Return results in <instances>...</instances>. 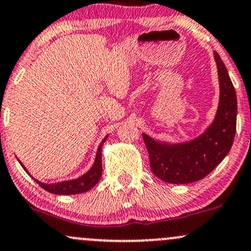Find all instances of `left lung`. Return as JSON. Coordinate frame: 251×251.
<instances>
[{
  "instance_id": "obj_1",
  "label": "left lung",
  "mask_w": 251,
  "mask_h": 251,
  "mask_svg": "<svg viewBox=\"0 0 251 251\" xmlns=\"http://www.w3.org/2000/svg\"><path fill=\"white\" fill-rule=\"evenodd\" d=\"M219 79V103L214 119L197 138L168 143L143 133L150 167L157 177L168 183L184 184L208 175L232 147L237 119V98L226 67L214 52Z\"/></svg>"
}]
</instances>
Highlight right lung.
Masks as SVG:
<instances>
[{
	"mask_svg": "<svg viewBox=\"0 0 251 251\" xmlns=\"http://www.w3.org/2000/svg\"><path fill=\"white\" fill-rule=\"evenodd\" d=\"M106 136L102 139V142L100 143V147H99L98 151H96L95 161L92 168L88 170L85 174H83L79 177L74 178V180H68V181H62V182H56V183H44L38 181L37 178H34L35 182L39 183L41 188H44L45 191L50 193H53V194H59V195H71V194H79V193H84L90 191L96 183L100 181L101 175H102V158H101V152H102V145L107 139ZM19 163L21 164V167L26 170V173H28L27 168L19 161ZM28 175H31L28 173ZM32 176V175H31Z\"/></svg>",
	"mask_w": 251,
	"mask_h": 251,
	"instance_id": "add662e5",
	"label": "right lung"
}]
</instances>
